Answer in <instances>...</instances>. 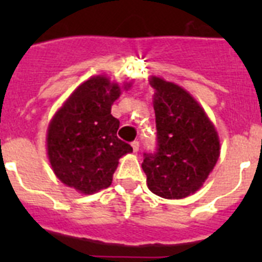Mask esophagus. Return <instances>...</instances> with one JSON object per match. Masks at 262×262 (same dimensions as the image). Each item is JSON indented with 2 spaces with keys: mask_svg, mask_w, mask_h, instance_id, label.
<instances>
[{
  "mask_svg": "<svg viewBox=\"0 0 262 262\" xmlns=\"http://www.w3.org/2000/svg\"><path fill=\"white\" fill-rule=\"evenodd\" d=\"M131 147H133L134 152H138L139 151V147H140V144H139L138 140H134V142L131 143Z\"/></svg>",
  "mask_w": 262,
  "mask_h": 262,
  "instance_id": "34e87169",
  "label": "esophagus"
}]
</instances>
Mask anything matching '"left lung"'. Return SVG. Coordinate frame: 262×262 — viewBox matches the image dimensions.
<instances>
[{"label":"left lung","instance_id":"1","mask_svg":"<svg viewBox=\"0 0 262 262\" xmlns=\"http://www.w3.org/2000/svg\"><path fill=\"white\" fill-rule=\"evenodd\" d=\"M156 89L157 144L145 152L142 168L149 190L181 200L202 186L219 157V138L205 110L178 85L152 77Z\"/></svg>","mask_w":262,"mask_h":262}]
</instances>
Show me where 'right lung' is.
I'll return each instance as SVG.
<instances>
[{
    "instance_id": "1",
    "label": "right lung",
    "mask_w": 262,
    "mask_h": 262,
    "mask_svg": "<svg viewBox=\"0 0 262 262\" xmlns=\"http://www.w3.org/2000/svg\"><path fill=\"white\" fill-rule=\"evenodd\" d=\"M119 94L120 88L108 78H89L72 93L48 127L47 151L53 172L80 193L110 186L119 157L133 152L117 136L119 120L111 115V105Z\"/></svg>"
}]
</instances>
